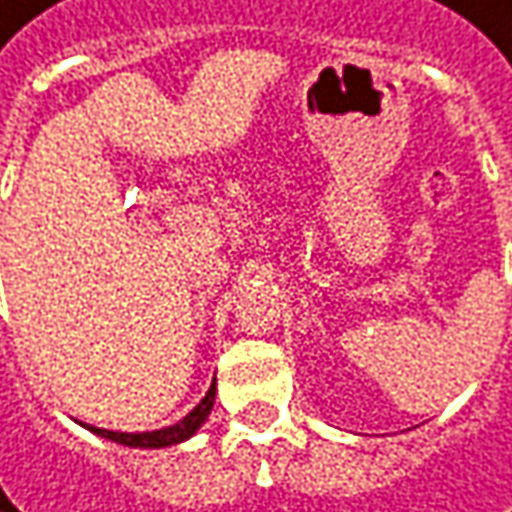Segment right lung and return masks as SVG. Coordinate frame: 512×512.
Here are the masks:
<instances>
[{
	"instance_id": "1",
	"label": "right lung",
	"mask_w": 512,
	"mask_h": 512,
	"mask_svg": "<svg viewBox=\"0 0 512 512\" xmlns=\"http://www.w3.org/2000/svg\"><path fill=\"white\" fill-rule=\"evenodd\" d=\"M214 394H217V385L208 388L205 400L188 414L182 417L179 423L173 426H165V429H156V432H138V435H127V432H109V429H95L89 426L95 435L106 437V440H115V443H124V446H141V449H159V446H173V443H182L185 437H191L205 423V417L211 414L214 408Z\"/></svg>"
}]
</instances>
